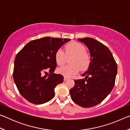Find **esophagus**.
Returning <instances> with one entry per match:
<instances>
[{
    "mask_svg": "<svg viewBox=\"0 0 130 130\" xmlns=\"http://www.w3.org/2000/svg\"><path fill=\"white\" fill-rule=\"evenodd\" d=\"M68 79H69V78L67 77H64V78H63V80H64V81H67V80H68Z\"/></svg>",
    "mask_w": 130,
    "mask_h": 130,
    "instance_id": "obj_1",
    "label": "esophagus"
}]
</instances>
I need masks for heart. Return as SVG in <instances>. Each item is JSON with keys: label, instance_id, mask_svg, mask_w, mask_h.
<instances>
[{"label": "heart", "instance_id": "obj_1", "mask_svg": "<svg viewBox=\"0 0 130 130\" xmlns=\"http://www.w3.org/2000/svg\"><path fill=\"white\" fill-rule=\"evenodd\" d=\"M55 60L58 65H62L67 62V58L69 60L70 65L63 66L57 69V72L65 77H70L81 70L88 69L91 62V56L86 51L84 46L78 42L67 44L65 46V53L58 49L55 53Z\"/></svg>", "mask_w": 130, "mask_h": 130}]
</instances>
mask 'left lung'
Wrapping results in <instances>:
<instances>
[{"instance_id":"obj_1","label":"left lung","mask_w":130,"mask_h":130,"mask_svg":"<svg viewBox=\"0 0 130 130\" xmlns=\"http://www.w3.org/2000/svg\"><path fill=\"white\" fill-rule=\"evenodd\" d=\"M78 41L88 48L91 62L88 71L82 75L85 79L74 80L75 84L70 89V94L77 104L92 107L103 102L112 90L117 64L108 48L99 41L88 37Z\"/></svg>"}]
</instances>
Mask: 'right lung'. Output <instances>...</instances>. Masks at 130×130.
I'll return each instance as SVG.
<instances>
[{"label":"right lung","instance_id":"1","mask_svg":"<svg viewBox=\"0 0 130 130\" xmlns=\"http://www.w3.org/2000/svg\"><path fill=\"white\" fill-rule=\"evenodd\" d=\"M69 39L44 37L30 41L17 54L13 78L19 93L28 102L41 104L54 97V88L63 77L54 72L55 53ZM48 74L47 76L43 74Z\"/></svg>","mask_w":130,"mask_h":130}]
</instances>
